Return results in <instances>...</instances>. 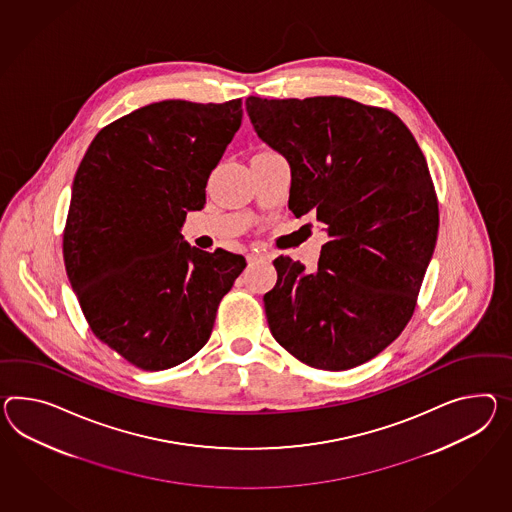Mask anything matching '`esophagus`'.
I'll return each mask as SVG.
<instances>
[{
  "label": "esophagus",
  "instance_id": "esophagus-1",
  "mask_svg": "<svg viewBox=\"0 0 512 512\" xmlns=\"http://www.w3.org/2000/svg\"><path fill=\"white\" fill-rule=\"evenodd\" d=\"M246 259H248V261H257V259H270V255H268L266 251L251 250L250 253L246 255Z\"/></svg>",
  "mask_w": 512,
  "mask_h": 512
}]
</instances>
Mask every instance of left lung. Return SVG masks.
I'll return each instance as SVG.
<instances>
[{"label":"left lung","mask_w":512,"mask_h":512,"mask_svg":"<svg viewBox=\"0 0 512 512\" xmlns=\"http://www.w3.org/2000/svg\"><path fill=\"white\" fill-rule=\"evenodd\" d=\"M246 109L292 168L288 207L327 225L318 270L277 257L264 311L275 340L318 370H349L401 335L438 235L424 153L388 109L338 96L266 100Z\"/></svg>","instance_id":"obj_1"}]
</instances>
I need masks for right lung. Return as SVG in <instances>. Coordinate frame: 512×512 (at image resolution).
Masks as SVG:
<instances>
[{
    "mask_svg": "<svg viewBox=\"0 0 512 512\" xmlns=\"http://www.w3.org/2000/svg\"><path fill=\"white\" fill-rule=\"evenodd\" d=\"M242 122V100H166L105 125L75 172L63 231L66 274L98 340L140 370H166L211 337L246 268L179 233Z\"/></svg>",
    "mask_w": 512,
    "mask_h": 512,
    "instance_id": "obj_1",
    "label": "right lung"
}]
</instances>
